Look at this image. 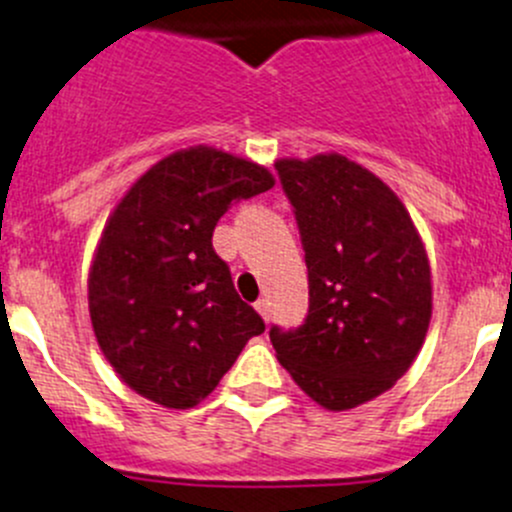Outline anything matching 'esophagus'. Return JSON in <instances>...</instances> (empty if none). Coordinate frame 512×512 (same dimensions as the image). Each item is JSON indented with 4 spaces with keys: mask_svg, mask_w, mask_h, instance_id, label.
<instances>
[{
    "mask_svg": "<svg viewBox=\"0 0 512 512\" xmlns=\"http://www.w3.org/2000/svg\"><path fill=\"white\" fill-rule=\"evenodd\" d=\"M255 309L257 312H260V317L265 319V322H270V317H272V309H270V299H260V302L255 304Z\"/></svg>",
    "mask_w": 512,
    "mask_h": 512,
    "instance_id": "esophagus-1",
    "label": "esophagus"
}]
</instances>
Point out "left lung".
Instances as JSON below:
<instances>
[{"instance_id": "1", "label": "left lung", "mask_w": 512, "mask_h": 512, "mask_svg": "<svg viewBox=\"0 0 512 512\" xmlns=\"http://www.w3.org/2000/svg\"><path fill=\"white\" fill-rule=\"evenodd\" d=\"M309 275L302 327L270 329L299 389L329 411L389 391L431 322V265L409 210L371 170L339 153L275 163Z\"/></svg>"}]
</instances>
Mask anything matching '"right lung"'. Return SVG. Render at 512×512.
I'll return each instance as SVG.
<instances>
[{
    "label": "right lung",
    "instance_id": "right-lung-1",
    "mask_svg": "<svg viewBox=\"0 0 512 512\" xmlns=\"http://www.w3.org/2000/svg\"><path fill=\"white\" fill-rule=\"evenodd\" d=\"M272 185L252 160L193 146L158 160L116 205L91 262L89 314L103 356L136 394L193 409L265 332L213 230L232 203Z\"/></svg>",
    "mask_w": 512,
    "mask_h": 512
}]
</instances>
